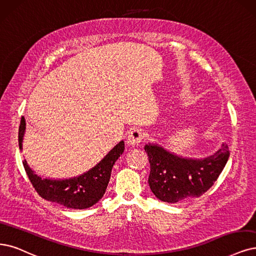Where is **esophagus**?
I'll return each instance as SVG.
<instances>
[{"instance_id":"34e87169","label":"esophagus","mask_w":256,"mask_h":256,"mask_svg":"<svg viewBox=\"0 0 256 256\" xmlns=\"http://www.w3.org/2000/svg\"><path fill=\"white\" fill-rule=\"evenodd\" d=\"M144 130L134 128V130H132L128 135V144L132 146H138L141 141L144 140Z\"/></svg>"}]
</instances>
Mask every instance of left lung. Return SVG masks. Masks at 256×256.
<instances>
[{"mask_svg":"<svg viewBox=\"0 0 256 256\" xmlns=\"http://www.w3.org/2000/svg\"><path fill=\"white\" fill-rule=\"evenodd\" d=\"M150 166L148 184L158 200L175 204L204 194L220 175L230 156L229 148L204 159L179 157L157 144L144 146Z\"/></svg>","mask_w":256,"mask_h":256,"instance_id":"obj_1","label":"left lung"}]
</instances>
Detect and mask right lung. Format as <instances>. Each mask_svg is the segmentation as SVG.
<instances>
[{
	"instance_id": "right-lung-1",
	"label": "right lung",
	"mask_w": 256,
	"mask_h": 256,
	"mask_svg": "<svg viewBox=\"0 0 256 256\" xmlns=\"http://www.w3.org/2000/svg\"><path fill=\"white\" fill-rule=\"evenodd\" d=\"M25 126V119L22 117L20 128H18L20 150H22ZM123 150H124V141H120L88 172L78 177L63 179V180L42 178L36 175L27 164L26 160H23V166L34 190L44 200L70 208V209H86L97 204L106 193L112 166L115 164Z\"/></svg>"
}]
</instances>
